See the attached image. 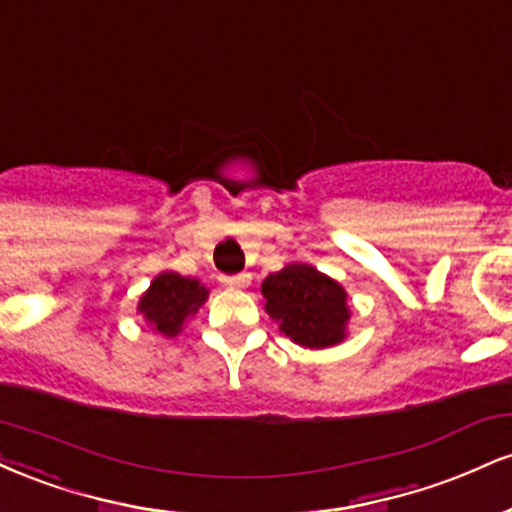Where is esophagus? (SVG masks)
Returning a JSON list of instances; mask_svg holds the SVG:
<instances>
[{
  "label": "esophagus",
  "mask_w": 512,
  "mask_h": 512,
  "mask_svg": "<svg viewBox=\"0 0 512 512\" xmlns=\"http://www.w3.org/2000/svg\"><path fill=\"white\" fill-rule=\"evenodd\" d=\"M252 276L250 274H238L233 276V279H223V284L228 286V289H245V286H250Z\"/></svg>",
  "instance_id": "1"
}]
</instances>
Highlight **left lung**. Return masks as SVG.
<instances>
[{
	"label": "left lung",
	"mask_w": 512,
	"mask_h": 512,
	"mask_svg": "<svg viewBox=\"0 0 512 512\" xmlns=\"http://www.w3.org/2000/svg\"><path fill=\"white\" fill-rule=\"evenodd\" d=\"M264 310L293 344L330 349L349 337V293L313 264L291 262L262 281Z\"/></svg>",
	"instance_id": "left-lung-1"
}]
</instances>
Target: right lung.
<instances>
[{"label":"right lung","mask_w":512,"mask_h":512,"mask_svg":"<svg viewBox=\"0 0 512 512\" xmlns=\"http://www.w3.org/2000/svg\"><path fill=\"white\" fill-rule=\"evenodd\" d=\"M207 298L209 289L199 279L178 272H161L139 298L137 313L156 334L173 339L207 303Z\"/></svg>","instance_id":"obj_1"}]
</instances>
